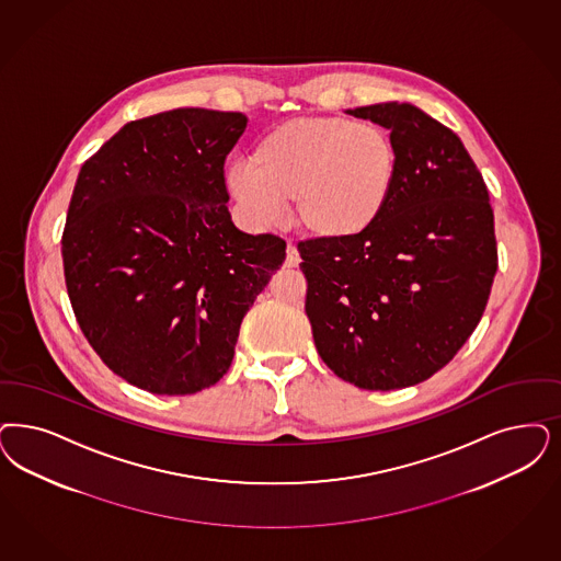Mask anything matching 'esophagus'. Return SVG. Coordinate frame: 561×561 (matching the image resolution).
Returning <instances> with one entry per match:
<instances>
[{"label":"esophagus","mask_w":561,"mask_h":561,"mask_svg":"<svg viewBox=\"0 0 561 561\" xmlns=\"http://www.w3.org/2000/svg\"><path fill=\"white\" fill-rule=\"evenodd\" d=\"M286 265L288 267H298L300 265V254L296 251V247L294 244H288V249H286Z\"/></svg>","instance_id":"obj_1"}]
</instances>
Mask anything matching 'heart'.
Returning <instances> with one entry per match:
<instances>
[{"label": "heart", "instance_id": "heart-1", "mask_svg": "<svg viewBox=\"0 0 561 561\" xmlns=\"http://www.w3.org/2000/svg\"><path fill=\"white\" fill-rule=\"evenodd\" d=\"M398 147L383 126L346 116H300L261 136L249 165L228 186L259 226L279 221L286 203L317 240L342 242L368 232L398 182Z\"/></svg>", "mask_w": 561, "mask_h": 561}]
</instances>
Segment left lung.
Masks as SVG:
<instances>
[{"mask_svg":"<svg viewBox=\"0 0 561 561\" xmlns=\"http://www.w3.org/2000/svg\"><path fill=\"white\" fill-rule=\"evenodd\" d=\"M389 130L398 182L368 232L298 242L319 356L370 391L444 368L483 317L497 273L493 209L462 140L410 103L348 110Z\"/></svg>","mask_w":561,"mask_h":561,"instance_id":"1","label":"left lung"}]
</instances>
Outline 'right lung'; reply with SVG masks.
<instances>
[{"instance_id": "right-lung-1", "label": "right lung", "mask_w": 561, "mask_h": 561, "mask_svg": "<svg viewBox=\"0 0 561 561\" xmlns=\"http://www.w3.org/2000/svg\"><path fill=\"white\" fill-rule=\"evenodd\" d=\"M240 112L182 107L126 124L80 168L61 256L89 344L130 386L188 396L232 365L244 314L286 259L240 232L224 163Z\"/></svg>"}]
</instances>
